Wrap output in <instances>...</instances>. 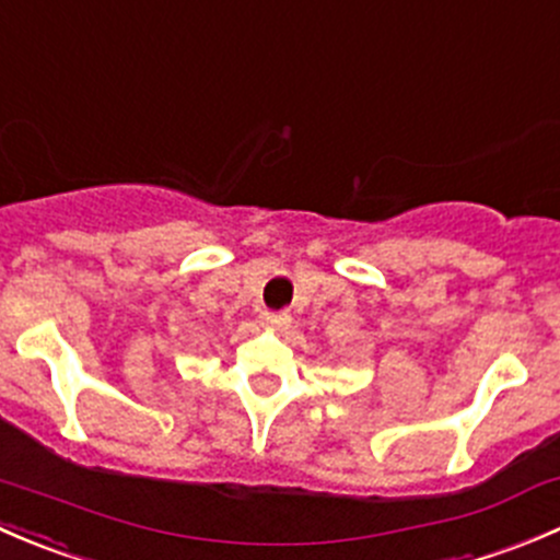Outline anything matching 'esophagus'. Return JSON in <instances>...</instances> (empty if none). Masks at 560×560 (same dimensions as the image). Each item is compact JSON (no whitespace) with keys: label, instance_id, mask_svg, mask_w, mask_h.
<instances>
[{"label":"esophagus","instance_id":"1","mask_svg":"<svg viewBox=\"0 0 560 560\" xmlns=\"http://www.w3.org/2000/svg\"><path fill=\"white\" fill-rule=\"evenodd\" d=\"M259 319H262V325L273 327V330H284V327L290 325V314L287 312H262Z\"/></svg>","mask_w":560,"mask_h":560}]
</instances>
